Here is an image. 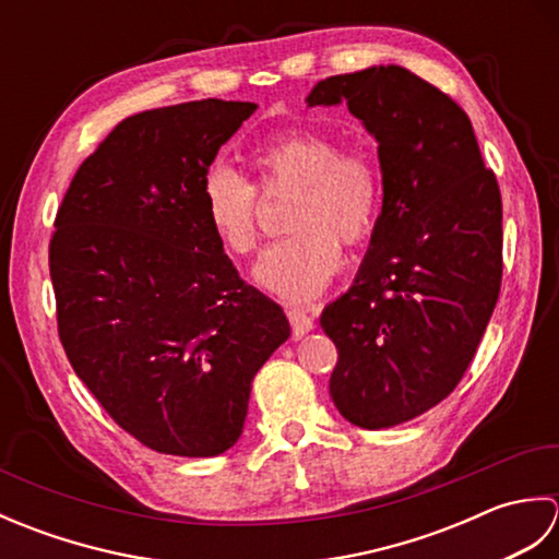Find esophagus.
<instances>
[{"label":"esophagus","instance_id":"esophagus-1","mask_svg":"<svg viewBox=\"0 0 559 559\" xmlns=\"http://www.w3.org/2000/svg\"><path fill=\"white\" fill-rule=\"evenodd\" d=\"M286 312H288V319H290V326H293V336H305L310 334V331L314 329V322L312 317L307 314L305 310H300V307H293V305H286Z\"/></svg>","mask_w":559,"mask_h":559}]
</instances>
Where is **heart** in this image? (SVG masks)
I'll return each mask as SVG.
<instances>
[{"instance_id": "1", "label": "heart", "mask_w": 559, "mask_h": 559, "mask_svg": "<svg viewBox=\"0 0 559 559\" xmlns=\"http://www.w3.org/2000/svg\"><path fill=\"white\" fill-rule=\"evenodd\" d=\"M264 192L295 187L283 225L286 233L261 257V286L293 302L312 300L341 266V242L355 247L370 237L384 201V177L362 146L341 148L319 132H288L252 151ZM201 206L213 235L233 257L254 254L261 240L257 187L230 165H213L201 180Z\"/></svg>"}]
</instances>
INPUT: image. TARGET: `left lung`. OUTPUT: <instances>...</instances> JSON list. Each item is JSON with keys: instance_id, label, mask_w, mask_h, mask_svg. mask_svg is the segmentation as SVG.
Returning a JSON list of instances; mask_svg holds the SVG:
<instances>
[{"instance_id": "obj_1", "label": "left lung", "mask_w": 559, "mask_h": 559, "mask_svg": "<svg viewBox=\"0 0 559 559\" xmlns=\"http://www.w3.org/2000/svg\"><path fill=\"white\" fill-rule=\"evenodd\" d=\"M338 103L377 139L384 201L358 278L319 322L338 350V413L382 430L437 406L468 370L500 298L502 197L468 115L413 71L329 76L307 96Z\"/></svg>"}]
</instances>
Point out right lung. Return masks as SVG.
<instances>
[{
    "instance_id": "obj_1",
    "label": "right lung",
    "mask_w": 559,
    "mask_h": 559,
    "mask_svg": "<svg viewBox=\"0 0 559 559\" xmlns=\"http://www.w3.org/2000/svg\"><path fill=\"white\" fill-rule=\"evenodd\" d=\"M254 110L206 98L127 117L57 209L59 341L110 418L160 454L230 449L254 374L290 336L281 305L240 278L201 206L218 148Z\"/></svg>"
}]
</instances>
